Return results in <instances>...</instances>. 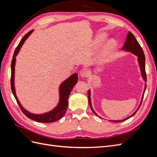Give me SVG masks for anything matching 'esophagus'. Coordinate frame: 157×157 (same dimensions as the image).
Returning <instances> with one entry per match:
<instances>
[{
  "mask_svg": "<svg viewBox=\"0 0 157 157\" xmlns=\"http://www.w3.org/2000/svg\"><path fill=\"white\" fill-rule=\"evenodd\" d=\"M80 75L81 77L86 78L89 75V72H88V71L86 69H82V70H81V71H80Z\"/></svg>",
  "mask_w": 157,
  "mask_h": 157,
  "instance_id": "esophagus-1",
  "label": "esophagus"
}]
</instances>
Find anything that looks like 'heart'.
<instances>
[{
	"mask_svg": "<svg viewBox=\"0 0 157 157\" xmlns=\"http://www.w3.org/2000/svg\"><path fill=\"white\" fill-rule=\"evenodd\" d=\"M104 39V36L102 35L101 38H99V39L97 40L96 42V44H99L101 43V42ZM113 47H114V43L113 42H109V43L107 44V46H106V48H105V50H103V52L102 53V54L101 55V56L99 57V58L98 59V61L99 62H102V61H105V58H107V56L109 54V52H110L113 49Z\"/></svg>",
	"mask_w": 157,
	"mask_h": 157,
	"instance_id": "heart-1",
	"label": "heart"
}]
</instances>
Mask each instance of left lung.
Returning a JSON list of instances; mask_svg holds the SVG:
<instances>
[{
  "mask_svg": "<svg viewBox=\"0 0 157 157\" xmlns=\"http://www.w3.org/2000/svg\"><path fill=\"white\" fill-rule=\"evenodd\" d=\"M122 49L123 50H127V51L131 52L132 53H133V54H135L136 56H137V60H138V63L140 64V69H141V76H142V77H143L144 81L145 82V88H144V93H145V91L146 88H147V85H146L147 76H146V73H145V54H144V52L143 51V49L141 48V47L140 45L139 42H137V40L136 39L134 35H133L132 33L131 32H130V31L128 32V33L126 39V41H125V43L124 44V46L122 47ZM88 103H89L90 107V108H91L92 111H93V113L95 114V115L98 116L97 114L95 113V111H94V109H93V108L92 107L91 98H90V90H88ZM143 99H144V95H143V96H142L141 101L140 103V107L137 108L136 111L134 114H132V115L129 116L126 118H124V119H123V120H121V121H111L113 122H123V121H124L128 119V118H130L132 116H134L135 114H136V113L137 111V110H138V109H140V106L141 105L142 101H143Z\"/></svg>",
  "mask_w": 157,
  "mask_h": 157,
  "instance_id": "obj_1",
  "label": "left lung"
}]
</instances>
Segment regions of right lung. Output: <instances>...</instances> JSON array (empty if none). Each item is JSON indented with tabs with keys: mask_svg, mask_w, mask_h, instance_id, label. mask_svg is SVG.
<instances>
[{
	"mask_svg": "<svg viewBox=\"0 0 157 157\" xmlns=\"http://www.w3.org/2000/svg\"><path fill=\"white\" fill-rule=\"evenodd\" d=\"M32 32H33V30L28 32L27 34L22 38L20 42L16 47L15 51H14V54H13V58L11 63V79H10L11 89H12L13 96L15 97L17 103H18L19 106H20L21 111L27 117L39 122H42V123L53 122L58 121L61 118H62L63 116L65 115L66 111H67V109L68 107L69 96L71 90H72L74 86L77 84L78 81V75L77 73H74L67 80H65V81L60 85L59 103L58 105V106H57L54 109H53L52 111L47 113L42 114V115H35V114H32L26 111L25 109L21 106L20 101H19V100L17 98L16 94L15 87H14V67H15V63H16V56L18 54L19 51H20L21 47L25 42V40L27 39L28 36L31 34Z\"/></svg>",
	"mask_w": 157,
	"mask_h": 157,
	"instance_id": "add662e5",
	"label": "right lung"
}]
</instances>
